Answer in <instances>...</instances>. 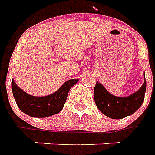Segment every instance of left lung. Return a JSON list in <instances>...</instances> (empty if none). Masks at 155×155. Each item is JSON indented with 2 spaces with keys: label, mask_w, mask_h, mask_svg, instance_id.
Here are the masks:
<instances>
[{
  "label": "left lung",
  "mask_w": 155,
  "mask_h": 155,
  "mask_svg": "<svg viewBox=\"0 0 155 155\" xmlns=\"http://www.w3.org/2000/svg\"><path fill=\"white\" fill-rule=\"evenodd\" d=\"M146 91V81L136 92L127 97H118L111 94L106 89L96 82L94 89V102L97 108L109 118L120 120L134 114L141 106Z\"/></svg>",
  "instance_id": "left-lung-1"
}]
</instances>
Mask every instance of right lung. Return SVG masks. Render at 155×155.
Masks as SVG:
<instances>
[{"mask_svg":"<svg viewBox=\"0 0 155 155\" xmlns=\"http://www.w3.org/2000/svg\"><path fill=\"white\" fill-rule=\"evenodd\" d=\"M78 81L77 79H71L65 81L53 94L37 97L25 93L12 80V93L16 104L23 113L35 118H45L58 114L63 109L69 91Z\"/></svg>","mask_w":155,"mask_h":155,"instance_id":"1","label":"right lung"}]
</instances>
